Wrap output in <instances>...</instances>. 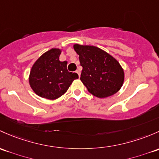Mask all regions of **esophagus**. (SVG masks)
Masks as SVG:
<instances>
[{
	"label": "esophagus",
	"instance_id": "1",
	"mask_svg": "<svg viewBox=\"0 0 159 159\" xmlns=\"http://www.w3.org/2000/svg\"><path fill=\"white\" fill-rule=\"evenodd\" d=\"M76 73L78 75V76L80 77V75H81V71H80V70H77Z\"/></svg>",
	"mask_w": 159,
	"mask_h": 159
}]
</instances>
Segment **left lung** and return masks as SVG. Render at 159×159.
<instances>
[{
	"mask_svg": "<svg viewBox=\"0 0 159 159\" xmlns=\"http://www.w3.org/2000/svg\"><path fill=\"white\" fill-rule=\"evenodd\" d=\"M74 49L83 68L80 79L90 93L104 98L119 91L124 81V72L114 58L95 46L75 44Z\"/></svg>",
	"mask_w": 159,
	"mask_h": 159,
	"instance_id": "obj_1",
	"label": "left lung"
}]
</instances>
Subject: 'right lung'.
Listing matches in <instances>:
<instances>
[{"mask_svg":"<svg viewBox=\"0 0 159 159\" xmlns=\"http://www.w3.org/2000/svg\"><path fill=\"white\" fill-rule=\"evenodd\" d=\"M61 50L52 49L34 63L30 75V84L38 96L55 100L64 94L72 81L78 78L77 73L67 69L66 61H60Z\"/></svg>","mask_w":159,"mask_h":159,"instance_id":"1","label":"right lung"}]
</instances>
